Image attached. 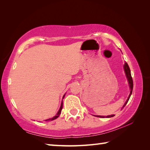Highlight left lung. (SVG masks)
I'll use <instances>...</instances> for the list:
<instances>
[{"label":"left lung","mask_w":150,"mask_h":150,"mask_svg":"<svg viewBox=\"0 0 150 150\" xmlns=\"http://www.w3.org/2000/svg\"><path fill=\"white\" fill-rule=\"evenodd\" d=\"M124 71H125V73H126V77H127V79H128V81L129 84V87H130V90H131V91H130V93H129V97L128 98V99H127V100L126 101L125 104H124V105L123 106V108L126 106V104L127 103H128V102L130 97H131V95L132 93L133 88V79H132V75H131V71H130V69H129V67L128 64L126 62H125V64H124ZM95 116L97 117H100V118H105V117L110 118V117H112L115 115H108L106 117V116H99V115H95Z\"/></svg>","instance_id":"1"}]
</instances>
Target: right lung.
Listing matches in <instances>:
<instances>
[{"instance_id":"right-lung-1","label":"right lung","mask_w":150,"mask_h":150,"mask_svg":"<svg viewBox=\"0 0 150 150\" xmlns=\"http://www.w3.org/2000/svg\"><path fill=\"white\" fill-rule=\"evenodd\" d=\"M64 97V95L63 96V98ZM62 103H61V106H60V109H59V111H58V113H57V115H56L54 117H53V118H52V119H47V120H45V121H51V120H55V119H56L57 118H58L59 117V115H60V113H61V111H62Z\"/></svg>"}]
</instances>
